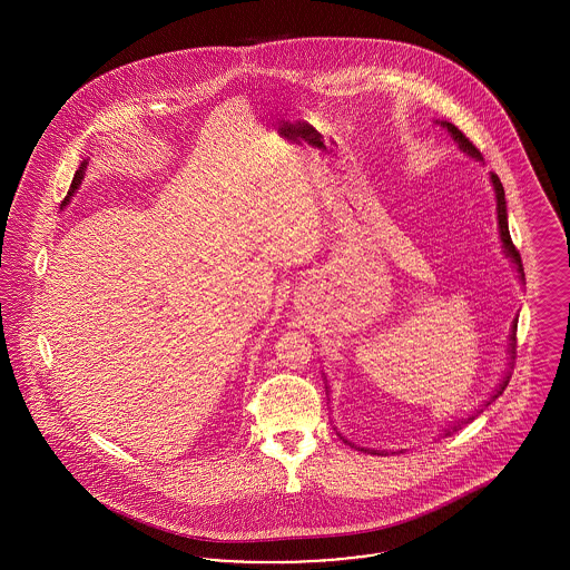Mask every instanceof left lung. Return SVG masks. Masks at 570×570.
Listing matches in <instances>:
<instances>
[{"label": "left lung", "mask_w": 570, "mask_h": 570, "mask_svg": "<svg viewBox=\"0 0 570 570\" xmlns=\"http://www.w3.org/2000/svg\"><path fill=\"white\" fill-rule=\"evenodd\" d=\"M453 138L460 142L461 149L463 151H468L470 156H474V158H481V151L472 145V140L468 138V136L463 135L461 130H458L453 124H449V121H440ZM491 181H493V190H495V198H498V226H500V237H502V244H504V249H507V254L513 258V263L517 265V272L521 273V279H523V265H521V256H519V249H517L515 244H513V239H511V233H509V222H507V200H504V188H502V184H500V177L498 175H491ZM515 333L517 325H513V342H515ZM513 346V344H511ZM507 384H509V379L504 380L502 384H500V389H498V393L491 397V402L493 400H498L500 395H502V391L507 389ZM470 421V419H468ZM455 430V428H453Z\"/></svg>", "instance_id": "obj_1"}]
</instances>
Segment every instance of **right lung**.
Here are the masks:
<instances>
[{"label":"right lung","mask_w":570,"mask_h":570,"mask_svg":"<svg viewBox=\"0 0 570 570\" xmlns=\"http://www.w3.org/2000/svg\"><path fill=\"white\" fill-rule=\"evenodd\" d=\"M82 166H85V164H81V168L77 170V175H75V179H72V186H70V191H68V196H72V191L77 190V186L81 184ZM68 196H66V200H68ZM66 200H63V203H66Z\"/></svg>","instance_id":"obj_1"}]
</instances>
